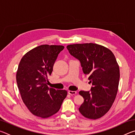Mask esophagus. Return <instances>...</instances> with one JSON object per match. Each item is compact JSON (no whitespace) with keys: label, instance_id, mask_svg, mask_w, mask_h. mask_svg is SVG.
<instances>
[{"label":"esophagus","instance_id":"34e87169","mask_svg":"<svg viewBox=\"0 0 135 135\" xmlns=\"http://www.w3.org/2000/svg\"><path fill=\"white\" fill-rule=\"evenodd\" d=\"M68 93H69L70 95H71V96H74L77 93V92L76 91H71V90H69L68 91Z\"/></svg>","mask_w":135,"mask_h":135}]
</instances>
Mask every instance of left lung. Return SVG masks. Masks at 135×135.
I'll return each mask as SVG.
<instances>
[{"mask_svg": "<svg viewBox=\"0 0 135 135\" xmlns=\"http://www.w3.org/2000/svg\"><path fill=\"white\" fill-rule=\"evenodd\" d=\"M67 48L79 60L92 84L91 92H79L84 98L80 113L89 119L102 117L113 105L118 91L120 69L115 56L109 49L96 43L70 45Z\"/></svg>", "mask_w": 135, "mask_h": 135, "instance_id": "8db88e82", "label": "left lung"}]
</instances>
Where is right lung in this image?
Instances as JSON below:
<instances>
[{
  "label": "right lung",
  "instance_id": "obj_1",
  "mask_svg": "<svg viewBox=\"0 0 135 135\" xmlns=\"http://www.w3.org/2000/svg\"><path fill=\"white\" fill-rule=\"evenodd\" d=\"M61 45H43L30 50L21 58L16 79L22 101L33 115L47 118L56 114L67 95L65 90L49 88L51 76Z\"/></svg>",
  "mask_w": 135,
  "mask_h": 135
}]
</instances>
